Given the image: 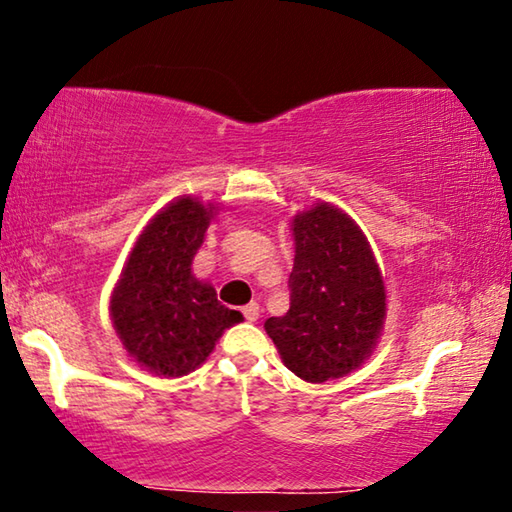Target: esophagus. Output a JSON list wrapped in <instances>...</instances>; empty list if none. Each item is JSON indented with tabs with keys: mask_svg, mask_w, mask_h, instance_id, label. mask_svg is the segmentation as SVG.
Instances as JSON below:
<instances>
[{
	"mask_svg": "<svg viewBox=\"0 0 512 512\" xmlns=\"http://www.w3.org/2000/svg\"><path fill=\"white\" fill-rule=\"evenodd\" d=\"M244 316H246L248 323H255V320L259 318V305H257V302H250V305L244 307Z\"/></svg>",
	"mask_w": 512,
	"mask_h": 512,
	"instance_id": "34e87169",
	"label": "esophagus"
}]
</instances>
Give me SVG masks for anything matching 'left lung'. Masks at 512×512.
Listing matches in <instances>:
<instances>
[{"mask_svg": "<svg viewBox=\"0 0 512 512\" xmlns=\"http://www.w3.org/2000/svg\"><path fill=\"white\" fill-rule=\"evenodd\" d=\"M291 307L264 323L293 375L323 384L363 366L386 320V287L357 221L318 201L291 219Z\"/></svg>", "mask_w": 512, "mask_h": 512, "instance_id": "1", "label": "left lung"}]
</instances>
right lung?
<instances>
[{
	"instance_id": "right-lung-1",
	"label": "right lung",
	"mask_w": 512,
	"mask_h": 512,
	"mask_svg": "<svg viewBox=\"0 0 512 512\" xmlns=\"http://www.w3.org/2000/svg\"><path fill=\"white\" fill-rule=\"evenodd\" d=\"M216 214L219 207L196 196L173 198L146 223L110 293L115 334L128 357L153 375L194 372L225 329L244 320L192 271Z\"/></svg>"
}]
</instances>
